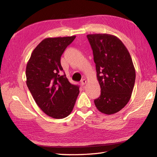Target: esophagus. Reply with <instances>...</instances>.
<instances>
[{
    "instance_id": "1",
    "label": "esophagus",
    "mask_w": 157,
    "mask_h": 157,
    "mask_svg": "<svg viewBox=\"0 0 157 157\" xmlns=\"http://www.w3.org/2000/svg\"><path fill=\"white\" fill-rule=\"evenodd\" d=\"M86 82H87V81H86V79H83L81 81V85L82 86H84L86 84Z\"/></svg>"
}]
</instances>
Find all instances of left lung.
<instances>
[{
	"mask_svg": "<svg viewBox=\"0 0 157 157\" xmlns=\"http://www.w3.org/2000/svg\"><path fill=\"white\" fill-rule=\"evenodd\" d=\"M93 51L96 75L101 88L94 100L100 112L112 115L128 104L136 79L132 59L123 43L109 34L87 35Z\"/></svg>",
	"mask_w": 157,
	"mask_h": 157,
	"instance_id": "1",
	"label": "left lung"
}]
</instances>
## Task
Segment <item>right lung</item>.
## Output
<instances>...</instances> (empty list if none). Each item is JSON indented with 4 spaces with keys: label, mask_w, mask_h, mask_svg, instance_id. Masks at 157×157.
<instances>
[{
    "label": "right lung",
    "mask_w": 157,
    "mask_h": 157,
    "mask_svg": "<svg viewBox=\"0 0 157 157\" xmlns=\"http://www.w3.org/2000/svg\"><path fill=\"white\" fill-rule=\"evenodd\" d=\"M75 38H45L33 51L26 66V84L42 111L55 119L67 117L74 107L79 93L78 86L71 84L63 71L61 56Z\"/></svg>",
    "instance_id": "add662e5"
}]
</instances>
